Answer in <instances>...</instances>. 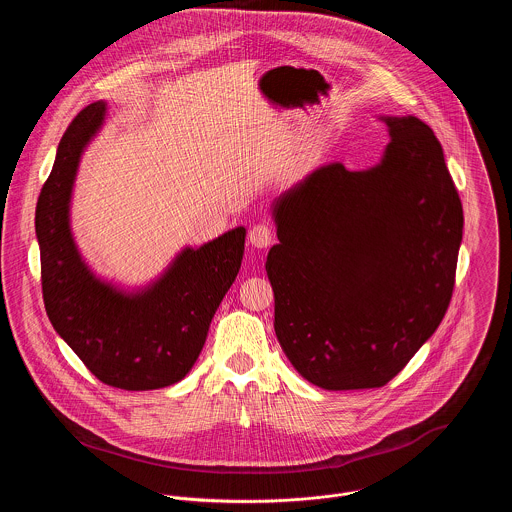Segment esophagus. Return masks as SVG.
<instances>
[{"instance_id":"obj_1","label":"esophagus","mask_w":512,"mask_h":512,"mask_svg":"<svg viewBox=\"0 0 512 512\" xmlns=\"http://www.w3.org/2000/svg\"><path fill=\"white\" fill-rule=\"evenodd\" d=\"M272 238H274V232H272V226L266 224V222H258L250 228L248 232V240L252 246L256 248H268L272 244Z\"/></svg>"}]
</instances>
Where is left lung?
Returning a JSON list of instances; mask_svg holds the SVG:
<instances>
[{
    "label": "left lung",
    "mask_w": 512,
    "mask_h": 512,
    "mask_svg": "<svg viewBox=\"0 0 512 512\" xmlns=\"http://www.w3.org/2000/svg\"><path fill=\"white\" fill-rule=\"evenodd\" d=\"M378 165L317 167L274 201L266 272L293 368L325 390L380 388L438 329L455 286L463 209L432 128L384 116Z\"/></svg>",
    "instance_id": "left-lung-1"
}]
</instances>
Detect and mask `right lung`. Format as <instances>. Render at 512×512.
I'll list each match as a JSON object with an SVG mask.
<instances>
[{
  "label": "right lung",
  "instance_id": "obj_1",
  "mask_svg": "<svg viewBox=\"0 0 512 512\" xmlns=\"http://www.w3.org/2000/svg\"><path fill=\"white\" fill-rule=\"evenodd\" d=\"M104 114V102L78 112L37 201L43 301L55 331L98 380L122 390H155L179 382L195 365L240 270L246 228L185 248L144 292H120L96 278L74 244L69 207L80 155Z\"/></svg>",
  "mask_w": 512,
  "mask_h": 512
}]
</instances>
